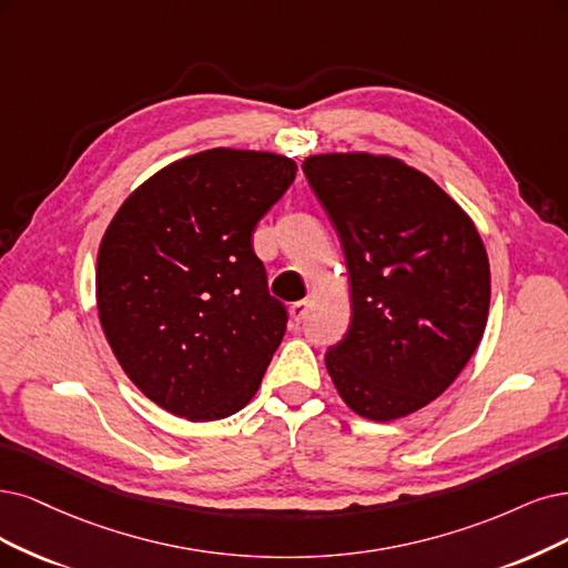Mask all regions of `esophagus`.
<instances>
[{
    "mask_svg": "<svg viewBox=\"0 0 568 568\" xmlns=\"http://www.w3.org/2000/svg\"><path fill=\"white\" fill-rule=\"evenodd\" d=\"M308 308H311V302L304 300V302H295L290 306V318L295 323H302L306 316H308Z\"/></svg>",
    "mask_w": 568,
    "mask_h": 568,
    "instance_id": "34e87169",
    "label": "esophagus"
}]
</instances>
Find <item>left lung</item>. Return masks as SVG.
I'll list each match as a JSON object with an SVG mask.
<instances>
[{
  "label": "left lung",
  "instance_id": "1",
  "mask_svg": "<svg viewBox=\"0 0 568 568\" xmlns=\"http://www.w3.org/2000/svg\"><path fill=\"white\" fill-rule=\"evenodd\" d=\"M339 231L351 327L325 355L342 400L369 422H395L443 395L487 327L491 273L468 213L426 173L369 154L304 163Z\"/></svg>",
  "mask_w": 568,
  "mask_h": 568
}]
</instances>
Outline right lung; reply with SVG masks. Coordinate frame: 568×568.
<instances>
[{
  "instance_id": "1",
  "label": "right lung",
  "mask_w": 568,
  "mask_h": 568,
  "mask_svg": "<svg viewBox=\"0 0 568 568\" xmlns=\"http://www.w3.org/2000/svg\"><path fill=\"white\" fill-rule=\"evenodd\" d=\"M297 163L255 150L184 156L121 203L100 241L95 300L125 376L189 422H217L257 393L285 306L268 295L252 231Z\"/></svg>"
}]
</instances>
